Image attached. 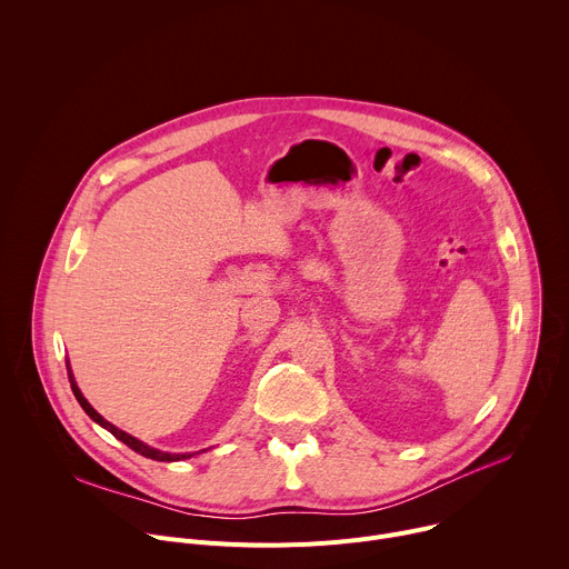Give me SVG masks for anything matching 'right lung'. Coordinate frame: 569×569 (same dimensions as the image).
<instances>
[{
    "instance_id": "right-lung-1",
    "label": "right lung",
    "mask_w": 569,
    "mask_h": 569,
    "mask_svg": "<svg viewBox=\"0 0 569 569\" xmlns=\"http://www.w3.org/2000/svg\"><path fill=\"white\" fill-rule=\"evenodd\" d=\"M67 373H69L71 391H73L76 400L80 402V408L86 410V415H88L94 423H99L101 428H106L110 435H114L119 441H123L128 448H132L134 452L143 455V457H148V459H154V461H180V459H189V457H193V455H196V452H164V450H157V448H152V446H148V443L139 441L137 437H132V435H128V432L119 430L117 426H112L110 421H106V419H103V417L92 408V405L88 402V398L83 396V391L78 389V385H76V380H73V373H71V367H69V360H67Z\"/></svg>"
}]
</instances>
